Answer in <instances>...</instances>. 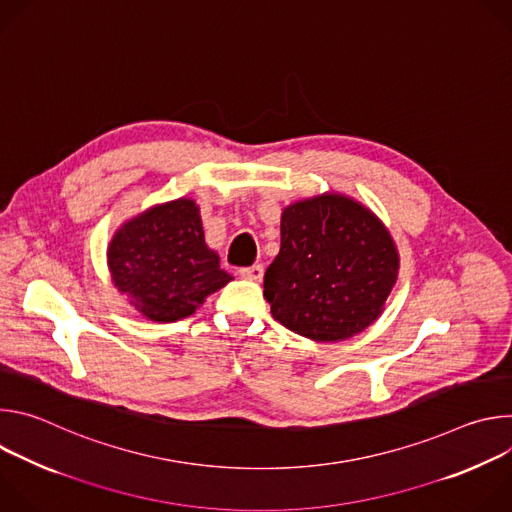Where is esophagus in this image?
<instances>
[{
    "label": "esophagus",
    "instance_id": "esophagus-1",
    "mask_svg": "<svg viewBox=\"0 0 512 512\" xmlns=\"http://www.w3.org/2000/svg\"><path fill=\"white\" fill-rule=\"evenodd\" d=\"M239 273H241V277H245V279L261 281V279H263L265 269H263V265H251V267H243Z\"/></svg>",
    "mask_w": 512,
    "mask_h": 512
}]
</instances>
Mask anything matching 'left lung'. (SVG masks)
I'll use <instances>...</instances> for the list:
<instances>
[{"mask_svg": "<svg viewBox=\"0 0 512 512\" xmlns=\"http://www.w3.org/2000/svg\"><path fill=\"white\" fill-rule=\"evenodd\" d=\"M401 257L381 218L362 202L324 192L281 210V247L263 296L287 330L338 342L385 312Z\"/></svg>", "mask_w": 512, "mask_h": 512, "instance_id": "1", "label": "left lung"}]
</instances>
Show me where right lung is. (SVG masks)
<instances>
[{"mask_svg":"<svg viewBox=\"0 0 512 512\" xmlns=\"http://www.w3.org/2000/svg\"><path fill=\"white\" fill-rule=\"evenodd\" d=\"M107 267L127 304L152 322L192 316L233 281L204 241L200 206L186 196L127 218L107 245Z\"/></svg>","mask_w":512,"mask_h":512,"instance_id":"right-lung-1","label":"right lung"}]
</instances>
